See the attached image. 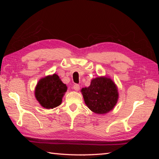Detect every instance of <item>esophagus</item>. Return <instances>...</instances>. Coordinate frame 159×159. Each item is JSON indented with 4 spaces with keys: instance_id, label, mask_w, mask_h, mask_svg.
<instances>
[{
    "instance_id": "obj_1",
    "label": "esophagus",
    "mask_w": 159,
    "mask_h": 159,
    "mask_svg": "<svg viewBox=\"0 0 159 159\" xmlns=\"http://www.w3.org/2000/svg\"><path fill=\"white\" fill-rule=\"evenodd\" d=\"M73 89L75 91H76V92H78V91L80 89L79 85H78V84H75V85L73 86Z\"/></svg>"
}]
</instances>
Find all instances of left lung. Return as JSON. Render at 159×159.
<instances>
[{
	"label": "left lung",
	"instance_id": "obj_1",
	"mask_svg": "<svg viewBox=\"0 0 159 159\" xmlns=\"http://www.w3.org/2000/svg\"><path fill=\"white\" fill-rule=\"evenodd\" d=\"M87 107L96 114H106L116 105L119 93L113 80L107 76H98L91 80L88 87L80 90Z\"/></svg>",
	"mask_w": 159,
	"mask_h": 159
}]
</instances>
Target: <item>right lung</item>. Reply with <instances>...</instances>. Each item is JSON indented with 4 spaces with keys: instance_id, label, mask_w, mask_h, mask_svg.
Instances as JSON below:
<instances>
[{
    "instance_id": "add662e5",
    "label": "right lung",
    "mask_w": 159,
    "mask_h": 159,
    "mask_svg": "<svg viewBox=\"0 0 159 159\" xmlns=\"http://www.w3.org/2000/svg\"><path fill=\"white\" fill-rule=\"evenodd\" d=\"M67 86L56 74L42 78L35 89V96L42 107L50 109L59 106L62 102Z\"/></svg>"
}]
</instances>
